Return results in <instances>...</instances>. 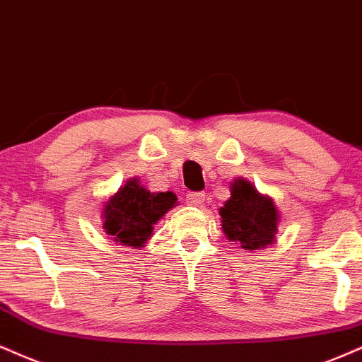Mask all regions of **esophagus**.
Returning a JSON list of instances; mask_svg holds the SVG:
<instances>
[{"mask_svg": "<svg viewBox=\"0 0 362 362\" xmlns=\"http://www.w3.org/2000/svg\"><path fill=\"white\" fill-rule=\"evenodd\" d=\"M186 203L189 206H202L204 203V193H189L186 196Z\"/></svg>", "mask_w": 362, "mask_h": 362, "instance_id": "esophagus-1", "label": "esophagus"}]
</instances>
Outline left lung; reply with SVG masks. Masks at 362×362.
<instances>
[{"instance_id": "1", "label": "left lung", "mask_w": 362, "mask_h": 362, "mask_svg": "<svg viewBox=\"0 0 362 362\" xmlns=\"http://www.w3.org/2000/svg\"><path fill=\"white\" fill-rule=\"evenodd\" d=\"M230 198L220 208L221 230L230 242H238L247 252L275 243L280 213L269 194H262L245 177L230 185Z\"/></svg>"}]
</instances>
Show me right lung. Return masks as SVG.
<instances>
[{
	"instance_id": "right-lung-1",
	"label": "right lung",
	"mask_w": 362,
	"mask_h": 362,
	"mask_svg": "<svg viewBox=\"0 0 362 362\" xmlns=\"http://www.w3.org/2000/svg\"><path fill=\"white\" fill-rule=\"evenodd\" d=\"M177 204L173 191L151 193L139 177H129L102 206V228L115 243L141 250L153 236L154 225Z\"/></svg>"
}]
</instances>
